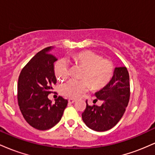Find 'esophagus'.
I'll return each mask as SVG.
<instances>
[{"label": "esophagus", "instance_id": "1", "mask_svg": "<svg viewBox=\"0 0 155 155\" xmlns=\"http://www.w3.org/2000/svg\"><path fill=\"white\" fill-rule=\"evenodd\" d=\"M74 102H76L75 99H72V98L68 99V103H69V104H74Z\"/></svg>", "mask_w": 155, "mask_h": 155}]
</instances>
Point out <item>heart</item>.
I'll return each mask as SVG.
<instances>
[{
    "label": "heart",
    "mask_w": 155,
    "mask_h": 155,
    "mask_svg": "<svg viewBox=\"0 0 155 155\" xmlns=\"http://www.w3.org/2000/svg\"><path fill=\"white\" fill-rule=\"evenodd\" d=\"M74 63L83 68L80 77L81 79H70L60 87L62 95L69 98H78L87 92L90 85L94 89H101L109 83L114 71L113 62L108 58H102L98 53L92 50H85L72 56ZM54 74L57 79L63 81L68 76V64L63 60L54 64Z\"/></svg>",
    "instance_id": "1"
}]
</instances>
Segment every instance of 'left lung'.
<instances>
[{
	"label": "left lung",
	"instance_id": "1",
	"mask_svg": "<svg viewBox=\"0 0 155 155\" xmlns=\"http://www.w3.org/2000/svg\"><path fill=\"white\" fill-rule=\"evenodd\" d=\"M130 95V77L127 68H116L109 83L95 93L97 98L93 101L94 104L101 101L102 105L90 106L86 101V108L81 114L84 122L90 129L98 132L112 128L123 116Z\"/></svg>",
	"mask_w": 155,
	"mask_h": 155
}]
</instances>
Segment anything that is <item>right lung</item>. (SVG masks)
<instances>
[{
	"label": "right lung",
	"instance_id": "1",
	"mask_svg": "<svg viewBox=\"0 0 155 155\" xmlns=\"http://www.w3.org/2000/svg\"><path fill=\"white\" fill-rule=\"evenodd\" d=\"M51 47L42 49L25 65L19 74L17 101L26 122L34 128L46 130L61 120L68 101L59 96L52 104L47 96L57 82Z\"/></svg>",
	"mask_w": 155,
	"mask_h": 155
}]
</instances>
